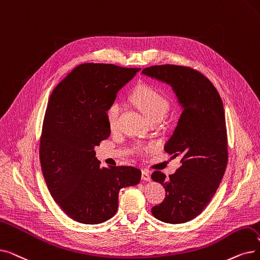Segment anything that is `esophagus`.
Here are the masks:
<instances>
[{
	"instance_id": "obj_1",
	"label": "esophagus",
	"mask_w": 260,
	"mask_h": 260,
	"mask_svg": "<svg viewBox=\"0 0 260 260\" xmlns=\"http://www.w3.org/2000/svg\"><path fill=\"white\" fill-rule=\"evenodd\" d=\"M141 178H142V180H145V182H150V180H151V174L148 171L142 170Z\"/></svg>"
}]
</instances>
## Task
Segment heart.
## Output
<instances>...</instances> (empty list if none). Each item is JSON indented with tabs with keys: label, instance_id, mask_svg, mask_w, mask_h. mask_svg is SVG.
Returning a JSON list of instances; mask_svg holds the SVG:
<instances>
[{
	"label": "heart",
	"instance_id": "b5f03b06",
	"mask_svg": "<svg viewBox=\"0 0 260 260\" xmlns=\"http://www.w3.org/2000/svg\"><path fill=\"white\" fill-rule=\"evenodd\" d=\"M132 101L136 105L146 121L153 119L161 120L169 109V103L166 98L152 86L141 85L135 89L132 94ZM120 112V105L118 102L111 103L106 111V121L110 129H114L117 125L118 116ZM143 149L140 148V151Z\"/></svg>",
	"mask_w": 260,
	"mask_h": 260
}]
</instances>
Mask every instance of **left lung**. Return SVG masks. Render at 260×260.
<instances>
[{
	"label": "left lung",
	"mask_w": 260,
	"mask_h": 260,
	"mask_svg": "<svg viewBox=\"0 0 260 260\" xmlns=\"http://www.w3.org/2000/svg\"><path fill=\"white\" fill-rule=\"evenodd\" d=\"M142 74L170 86L182 114L165 151L180 156L174 174H152L166 190L153 216L166 223L180 224L204 210L221 183L228 165V135L222 100L211 82L188 67L161 64L145 68Z\"/></svg>",
	"instance_id": "obj_1"
}]
</instances>
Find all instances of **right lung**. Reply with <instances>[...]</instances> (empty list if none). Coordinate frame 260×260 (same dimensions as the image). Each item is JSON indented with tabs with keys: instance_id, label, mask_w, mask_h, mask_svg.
I'll use <instances>...</instances> for the list:
<instances>
[{
	"instance_id": "add662e5",
	"label": "right lung",
	"mask_w": 260,
	"mask_h": 260,
	"mask_svg": "<svg viewBox=\"0 0 260 260\" xmlns=\"http://www.w3.org/2000/svg\"><path fill=\"white\" fill-rule=\"evenodd\" d=\"M137 68L83 63L50 96L40 139L43 177L55 202L71 219L103 223L115 216L119 191L139 184L134 167H100L94 148L109 137L105 111Z\"/></svg>"
}]
</instances>
